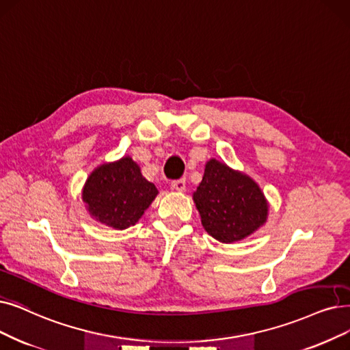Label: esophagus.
I'll return each instance as SVG.
<instances>
[{"mask_svg": "<svg viewBox=\"0 0 350 350\" xmlns=\"http://www.w3.org/2000/svg\"><path fill=\"white\" fill-rule=\"evenodd\" d=\"M172 188L176 191H185V179H176L172 180Z\"/></svg>", "mask_w": 350, "mask_h": 350, "instance_id": "34e87169", "label": "esophagus"}]
</instances>
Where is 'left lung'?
Masks as SVG:
<instances>
[{
	"label": "left lung",
	"mask_w": 350,
	"mask_h": 350,
	"mask_svg": "<svg viewBox=\"0 0 350 350\" xmlns=\"http://www.w3.org/2000/svg\"><path fill=\"white\" fill-rule=\"evenodd\" d=\"M193 201L205 231L221 243L243 240L267 219L269 205L254 180L215 159L206 162Z\"/></svg>",
	"instance_id": "1"
}]
</instances>
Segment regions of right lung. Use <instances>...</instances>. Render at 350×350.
I'll return each instance as SVG.
<instances>
[{
	"instance_id": "add662e5",
	"label": "right lung",
	"mask_w": 350,
	"mask_h": 350,
	"mask_svg": "<svg viewBox=\"0 0 350 350\" xmlns=\"http://www.w3.org/2000/svg\"><path fill=\"white\" fill-rule=\"evenodd\" d=\"M157 193V187L126 157L115 163H103L92 172L83 189V201L97 221L124 230L135 226Z\"/></svg>"
}]
</instances>
